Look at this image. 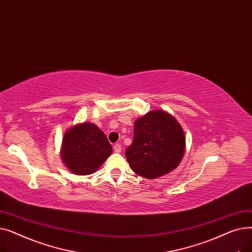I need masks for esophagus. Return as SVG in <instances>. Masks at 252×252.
Returning <instances> with one entry per match:
<instances>
[{
    "mask_svg": "<svg viewBox=\"0 0 252 252\" xmlns=\"http://www.w3.org/2000/svg\"><path fill=\"white\" fill-rule=\"evenodd\" d=\"M113 150L115 153H121L122 152V146L121 144H115L113 146Z\"/></svg>",
    "mask_w": 252,
    "mask_h": 252,
    "instance_id": "obj_1",
    "label": "esophagus"
}]
</instances>
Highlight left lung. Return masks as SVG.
<instances>
[{"instance_id":"1","label":"left lung","mask_w":252,"mask_h":252,"mask_svg":"<svg viewBox=\"0 0 252 252\" xmlns=\"http://www.w3.org/2000/svg\"><path fill=\"white\" fill-rule=\"evenodd\" d=\"M184 131L163 111H151L137 119L134 140L126 150L129 166L146 179H156L176 168L185 152Z\"/></svg>"}]
</instances>
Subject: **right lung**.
Masks as SVG:
<instances>
[{
	"mask_svg": "<svg viewBox=\"0 0 252 252\" xmlns=\"http://www.w3.org/2000/svg\"><path fill=\"white\" fill-rule=\"evenodd\" d=\"M111 153V144L94 124L77 125L64 135L61 156L63 162L74 174H93Z\"/></svg>",
	"mask_w": 252,
	"mask_h": 252,
	"instance_id": "right-lung-1",
	"label": "right lung"
}]
</instances>
